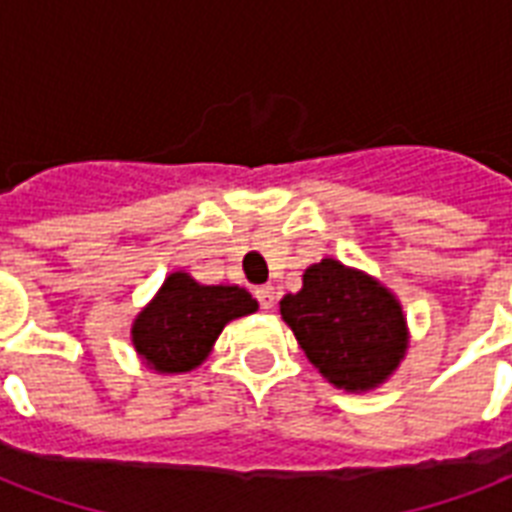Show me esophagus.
I'll return each mask as SVG.
<instances>
[{
  "mask_svg": "<svg viewBox=\"0 0 512 512\" xmlns=\"http://www.w3.org/2000/svg\"><path fill=\"white\" fill-rule=\"evenodd\" d=\"M255 297L263 311H271L273 303H276V292H273V287H257Z\"/></svg>",
  "mask_w": 512,
  "mask_h": 512,
  "instance_id": "34e87169",
  "label": "esophagus"
}]
</instances>
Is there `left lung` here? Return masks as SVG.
<instances>
[{
	"label": "left lung",
	"instance_id": "8db88e82",
	"mask_svg": "<svg viewBox=\"0 0 512 512\" xmlns=\"http://www.w3.org/2000/svg\"><path fill=\"white\" fill-rule=\"evenodd\" d=\"M279 313L308 361L348 393L380 388L409 348L398 297L382 281L335 257L308 265L303 289L281 297Z\"/></svg>",
	"mask_w": 512,
	"mask_h": 512
}]
</instances>
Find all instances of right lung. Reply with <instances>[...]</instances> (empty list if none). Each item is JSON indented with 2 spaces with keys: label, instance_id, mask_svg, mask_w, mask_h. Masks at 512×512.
<instances>
[{
  "label": "right lung",
  "instance_id": "right-lung-1",
  "mask_svg": "<svg viewBox=\"0 0 512 512\" xmlns=\"http://www.w3.org/2000/svg\"><path fill=\"white\" fill-rule=\"evenodd\" d=\"M257 311L239 284H199L191 273H170L154 300L132 321V345L156 374H185L201 366L233 319Z\"/></svg>",
  "mask_w": 512,
  "mask_h": 512
}]
</instances>
